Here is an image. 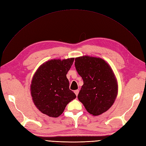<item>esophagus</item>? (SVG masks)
Wrapping results in <instances>:
<instances>
[{"label": "esophagus", "mask_w": 146, "mask_h": 146, "mask_svg": "<svg viewBox=\"0 0 146 146\" xmlns=\"http://www.w3.org/2000/svg\"><path fill=\"white\" fill-rule=\"evenodd\" d=\"M78 92H79V90H75V91H74V93L75 94V95H76V96H77V95H78Z\"/></svg>", "instance_id": "esophagus-1"}]
</instances>
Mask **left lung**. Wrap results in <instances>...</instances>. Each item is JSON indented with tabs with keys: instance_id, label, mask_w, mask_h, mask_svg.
Returning <instances> with one entry per match:
<instances>
[{
	"instance_id": "1",
	"label": "left lung",
	"mask_w": 146,
	"mask_h": 146,
	"mask_svg": "<svg viewBox=\"0 0 146 146\" xmlns=\"http://www.w3.org/2000/svg\"><path fill=\"white\" fill-rule=\"evenodd\" d=\"M75 68L83 80L78 100L94 116L106 112L118 94V83L112 69L99 57L84 56L75 58Z\"/></svg>"
}]
</instances>
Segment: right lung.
Segmentation results:
<instances>
[{
    "label": "right lung",
    "instance_id": "obj_1",
    "mask_svg": "<svg viewBox=\"0 0 146 146\" xmlns=\"http://www.w3.org/2000/svg\"><path fill=\"white\" fill-rule=\"evenodd\" d=\"M74 58L53 59L39 66L33 75L31 94L36 108L50 117L61 115L66 105L76 98L69 89L66 74Z\"/></svg>",
    "mask_w": 146,
    "mask_h": 146
}]
</instances>
